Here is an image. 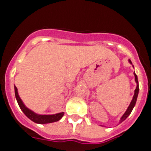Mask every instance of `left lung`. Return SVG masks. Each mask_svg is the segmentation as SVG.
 <instances>
[{"mask_svg": "<svg viewBox=\"0 0 151 151\" xmlns=\"http://www.w3.org/2000/svg\"><path fill=\"white\" fill-rule=\"evenodd\" d=\"M129 62L131 63L132 65V61H131V60H129ZM134 67V66H133ZM134 77H135V82L137 83V87H136L135 90H134V96H133V99H132V102H131L130 105H129V106L128 107V109H127L126 112H124V115H122V117L121 118V120H120V123L122 122L123 121H124L125 119L128 118V116L131 114V112H132V109H133V108L134 107V106H135V103H136V101H137V95H138V92H139V86H138V81H137V76L136 75L135 73H134Z\"/></svg>", "mask_w": 151, "mask_h": 151, "instance_id": "left-lung-1", "label": "left lung"}]
</instances>
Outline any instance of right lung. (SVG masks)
Instances as JSON below:
<instances>
[{"mask_svg":"<svg viewBox=\"0 0 151 151\" xmlns=\"http://www.w3.org/2000/svg\"><path fill=\"white\" fill-rule=\"evenodd\" d=\"M14 90H15L16 99H17L18 104H19V108L23 111V113L34 122L38 123V124H47V123H52L59 121L60 119L63 117L64 112H60V113L55 114V115H38V114L35 113L34 112H32V110L29 109L23 104V101L21 100L20 97L18 95L17 88L16 86H14Z\"/></svg>","mask_w":151,"mask_h":151,"instance_id":"1","label":"right lung"}]
</instances>
